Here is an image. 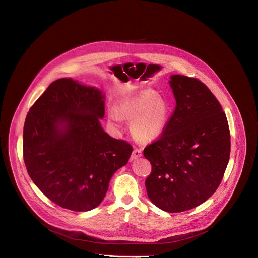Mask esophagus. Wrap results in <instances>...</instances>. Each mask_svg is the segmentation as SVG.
<instances>
[{"label": "esophagus", "instance_id": "obj_1", "mask_svg": "<svg viewBox=\"0 0 258 258\" xmlns=\"http://www.w3.org/2000/svg\"><path fill=\"white\" fill-rule=\"evenodd\" d=\"M143 156V153H142V150L141 149H136L133 151V154H132V160H136L138 158H141Z\"/></svg>", "mask_w": 258, "mask_h": 258}]
</instances>
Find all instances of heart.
<instances>
[{
	"mask_svg": "<svg viewBox=\"0 0 258 258\" xmlns=\"http://www.w3.org/2000/svg\"><path fill=\"white\" fill-rule=\"evenodd\" d=\"M171 114V104L164 96L144 89L122 97L116 105V112L109 111L108 120L114 127H119L121 118L130 120L135 139L149 143L164 134Z\"/></svg>",
	"mask_w": 258,
	"mask_h": 258,
	"instance_id": "obj_1",
	"label": "heart"
}]
</instances>
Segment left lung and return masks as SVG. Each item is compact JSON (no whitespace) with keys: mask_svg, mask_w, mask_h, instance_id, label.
<instances>
[{"mask_svg":"<svg viewBox=\"0 0 258 258\" xmlns=\"http://www.w3.org/2000/svg\"><path fill=\"white\" fill-rule=\"evenodd\" d=\"M169 83L176 108L161 138L144 150L152 164L146 188L158 208L178 213L204 203L219 187L230 133L219 101L204 83L179 74Z\"/></svg>","mask_w":258,"mask_h":258,"instance_id":"1","label":"left lung"}]
</instances>
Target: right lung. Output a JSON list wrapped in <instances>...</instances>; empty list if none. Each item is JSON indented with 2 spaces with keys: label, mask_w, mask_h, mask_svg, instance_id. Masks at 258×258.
I'll use <instances>...</instances> for the list:
<instances>
[{
  "label": "right lung",
  "mask_w": 258,
  "mask_h": 258,
  "mask_svg": "<svg viewBox=\"0 0 258 258\" xmlns=\"http://www.w3.org/2000/svg\"><path fill=\"white\" fill-rule=\"evenodd\" d=\"M105 94L72 78L52 82L30 108L23 132L27 172L34 184L62 208H96L113 174L133 148L106 134Z\"/></svg>",
  "instance_id": "obj_1"
}]
</instances>
